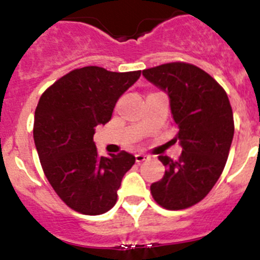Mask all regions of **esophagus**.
Wrapping results in <instances>:
<instances>
[{"instance_id":"obj_1","label":"esophagus","mask_w":260,"mask_h":260,"mask_svg":"<svg viewBox=\"0 0 260 260\" xmlns=\"http://www.w3.org/2000/svg\"><path fill=\"white\" fill-rule=\"evenodd\" d=\"M148 158V156L146 155V153H137L135 155V160H137V162H143L144 160H147Z\"/></svg>"}]
</instances>
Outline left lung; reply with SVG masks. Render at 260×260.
<instances>
[{"mask_svg":"<svg viewBox=\"0 0 260 260\" xmlns=\"http://www.w3.org/2000/svg\"><path fill=\"white\" fill-rule=\"evenodd\" d=\"M148 82L169 98L178 160L158 156L167 171L151 185L156 203L167 210L191 207L211 191L226 164L233 141V112L226 92L210 74L185 62L143 70Z\"/></svg>","mask_w":260,"mask_h":260,"instance_id":"8db88e82","label":"left lung"}]
</instances>
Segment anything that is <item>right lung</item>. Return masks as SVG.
<instances>
[{
  "mask_svg": "<svg viewBox=\"0 0 260 260\" xmlns=\"http://www.w3.org/2000/svg\"><path fill=\"white\" fill-rule=\"evenodd\" d=\"M139 77L141 71L87 66L59 78L39 100L34 141L41 167L57 195L77 212L109 211L134 165V155L126 151L99 156L93 134L96 126L110 121L118 99Z\"/></svg>",
  "mask_w": 260,
  "mask_h": 260,
  "instance_id": "1",
  "label": "right lung"
}]
</instances>
